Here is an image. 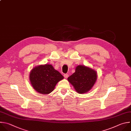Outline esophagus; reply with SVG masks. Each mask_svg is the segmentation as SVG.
Here are the masks:
<instances>
[{"instance_id":"esophagus-1","label":"esophagus","mask_w":131,"mask_h":131,"mask_svg":"<svg viewBox=\"0 0 131 131\" xmlns=\"http://www.w3.org/2000/svg\"><path fill=\"white\" fill-rule=\"evenodd\" d=\"M63 76H64V77L65 78H67L68 77V76H69V75H68V74H64Z\"/></svg>"}]
</instances>
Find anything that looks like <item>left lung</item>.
I'll return each instance as SVG.
<instances>
[{"label":"left lung","instance_id":"8db88e82","mask_svg":"<svg viewBox=\"0 0 131 131\" xmlns=\"http://www.w3.org/2000/svg\"><path fill=\"white\" fill-rule=\"evenodd\" d=\"M97 79L96 72L85 66H78L75 72L68 78V81L73 86L78 93L89 91Z\"/></svg>","mask_w":131,"mask_h":131}]
</instances>
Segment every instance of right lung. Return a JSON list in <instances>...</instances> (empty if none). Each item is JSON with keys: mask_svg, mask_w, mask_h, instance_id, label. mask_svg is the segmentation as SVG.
<instances>
[{"mask_svg": "<svg viewBox=\"0 0 131 131\" xmlns=\"http://www.w3.org/2000/svg\"><path fill=\"white\" fill-rule=\"evenodd\" d=\"M63 78L51 64H47L35 67L29 74L32 87L37 92L44 94L53 91L57 83Z\"/></svg>", "mask_w": 131, "mask_h": 131, "instance_id": "right-lung-1", "label": "right lung"}]
</instances>
